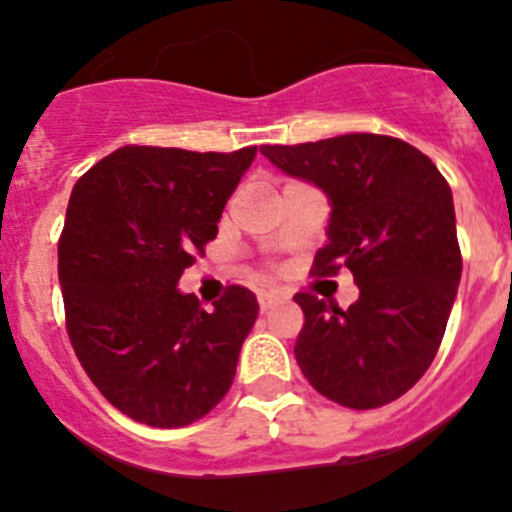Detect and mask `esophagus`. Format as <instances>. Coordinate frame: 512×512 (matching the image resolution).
<instances>
[{"label":"esophagus","mask_w":512,"mask_h":512,"mask_svg":"<svg viewBox=\"0 0 512 512\" xmlns=\"http://www.w3.org/2000/svg\"><path fill=\"white\" fill-rule=\"evenodd\" d=\"M278 301H280L278 293H267V290H265V293H257V303H260L262 313L270 311V308H273Z\"/></svg>","instance_id":"1"}]
</instances>
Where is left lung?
<instances>
[{"instance_id": "8db88e82", "label": "left lung", "mask_w": 512, "mask_h": 512, "mask_svg": "<svg viewBox=\"0 0 512 512\" xmlns=\"http://www.w3.org/2000/svg\"><path fill=\"white\" fill-rule=\"evenodd\" d=\"M260 153L324 191L331 214L313 273L347 267L359 288L347 311L298 293L306 316L293 349L298 367L347 408L400 398L434 362L462 280L449 183L413 145L367 132Z\"/></svg>"}]
</instances>
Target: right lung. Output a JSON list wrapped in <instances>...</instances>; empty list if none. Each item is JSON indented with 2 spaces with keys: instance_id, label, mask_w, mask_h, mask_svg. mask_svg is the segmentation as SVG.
Listing matches in <instances>:
<instances>
[{
  "instance_id": "1",
  "label": "right lung",
  "mask_w": 512,
  "mask_h": 512,
  "mask_svg": "<svg viewBox=\"0 0 512 512\" xmlns=\"http://www.w3.org/2000/svg\"><path fill=\"white\" fill-rule=\"evenodd\" d=\"M257 147L191 153L119 147L71 191L58 242L66 324L78 362L124 416L158 428L199 421L232 388L257 298L227 288L214 311L178 290L216 239Z\"/></svg>"
}]
</instances>
